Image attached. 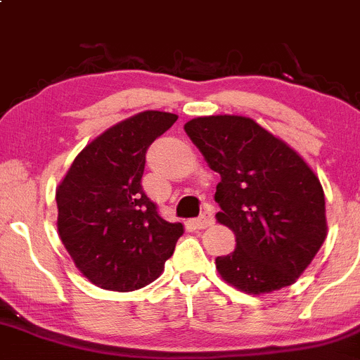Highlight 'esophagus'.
<instances>
[{"label":"esophagus","mask_w":360,"mask_h":360,"mask_svg":"<svg viewBox=\"0 0 360 360\" xmlns=\"http://www.w3.org/2000/svg\"><path fill=\"white\" fill-rule=\"evenodd\" d=\"M214 224V218H213V214L211 213H202L201 217L199 218H195L194 221H192V225H194L195 229H206V227H210V225H213Z\"/></svg>","instance_id":"esophagus-1"}]
</instances>
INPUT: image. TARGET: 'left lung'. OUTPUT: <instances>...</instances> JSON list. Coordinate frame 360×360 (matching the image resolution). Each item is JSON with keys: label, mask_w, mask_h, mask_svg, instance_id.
<instances>
[{"label": "left lung", "mask_w": 360, "mask_h": 360, "mask_svg": "<svg viewBox=\"0 0 360 360\" xmlns=\"http://www.w3.org/2000/svg\"><path fill=\"white\" fill-rule=\"evenodd\" d=\"M184 129L221 176L217 220L236 234V250L214 262L221 279L250 295L291 286L328 234L316 173L251 117H195Z\"/></svg>", "instance_id": "1"}]
</instances>
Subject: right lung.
I'll return each mask as SVG.
<instances>
[{"label": "right lung", "mask_w": 360, "mask_h": 360, "mask_svg": "<svg viewBox=\"0 0 360 360\" xmlns=\"http://www.w3.org/2000/svg\"><path fill=\"white\" fill-rule=\"evenodd\" d=\"M176 120L146 110L110 126L76 155L57 187L62 244L102 290L135 291L153 283L184 234V225L159 217L142 188L147 149Z\"/></svg>", "instance_id": "1"}]
</instances>
